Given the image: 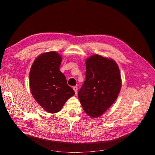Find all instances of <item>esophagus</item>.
Returning a JSON list of instances; mask_svg holds the SVG:
<instances>
[{
    "mask_svg": "<svg viewBox=\"0 0 155 155\" xmlns=\"http://www.w3.org/2000/svg\"><path fill=\"white\" fill-rule=\"evenodd\" d=\"M73 89H74V91L75 93H76V94H77V92H78V87H77V86H74V87H73Z\"/></svg>",
    "mask_w": 155,
    "mask_h": 155,
    "instance_id": "obj_1",
    "label": "esophagus"
}]
</instances>
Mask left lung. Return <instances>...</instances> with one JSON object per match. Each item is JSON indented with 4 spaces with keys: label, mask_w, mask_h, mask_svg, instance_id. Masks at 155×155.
<instances>
[{
    "label": "left lung",
    "mask_w": 155,
    "mask_h": 155,
    "mask_svg": "<svg viewBox=\"0 0 155 155\" xmlns=\"http://www.w3.org/2000/svg\"><path fill=\"white\" fill-rule=\"evenodd\" d=\"M86 79L78 92L83 109L92 118L101 116L117 99L121 87L118 64L113 59L93 55L86 59Z\"/></svg>",
    "instance_id": "8db88e82"
}]
</instances>
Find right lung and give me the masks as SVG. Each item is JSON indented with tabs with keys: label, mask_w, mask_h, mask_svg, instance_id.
I'll return each instance as SVG.
<instances>
[{
	"label": "right lung",
	"mask_w": 155,
	"mask_h": 155,
	"mask_svg": "<svg viewBox=\"0 0 155 155\" xmlns=\"http://www.w3.org/2000/svg\"><path fill=\"white\" fill-rule=\"evenodd\" d=\"M62 57L56 51H48L37 57L30 71V88L33 97L49 113H56L75 94L59 70Z\"/></svg>",
	"instance_id": "obj_1"
}]
</instances>
